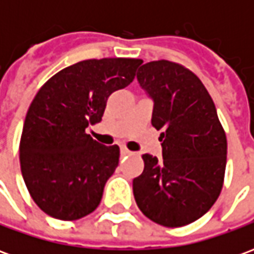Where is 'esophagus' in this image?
<instances>
[{
	"instance_id": "obj_1",
	"label": "esophagus",
	"mask_w": 254,
	"mask_h": 254,
	"mask_svg": "<svg viewBox=\"0 0 254 254\" xmlns=\"http://www.w3.org/2000/svg\"><path fill=\"white\" fill-rule=\"evenodd\" d=\"M121 154L122 155H132L133 152H132V151H129V149H127V148H125V147H122V148H121Z\"/></svg>"
}]
</instances>
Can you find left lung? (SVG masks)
I'll use <instances>...</instances> for the list:
<instances>
[{"instance_id": "obj_1", "label": "left lung", "mask_w": 254, "mask_h": 254, "mask_svg": "<svg viewBox=\"0 0 254 254\" xmlns=\"http://www.w3.org/2000/svg\"><path fill=\"white\" fill-rule=\"evenodd\" d=\"M137 80L154 100L151 122L162 130L163 159L143 155L134 200L155 223L187 226L209 211L223 188L226 133L211 95L188 67L151 61L138 69Z\"/></svg>"}]
</instances>
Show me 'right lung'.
Instances as JSON below:
<instances>
[{
	"mask_svg": "<svg viewBox=\"0 0 254 254\" xmlns=\"http://www.w3.org/2000/svg\"><path fill=\"white\" fill-rule=\"evenodd\" d=\"M136 58L85 60L38 91L20 138V167L32 200L49 216L77 220L99 205L120 147L102 145L85 129L102 121L113 92L132 83Z\"/></svg>",
	"mask_w": 254,
	"mask_h": 254,
	"instance_id": "1",
	"label": "right lung"
}]
</instances>
